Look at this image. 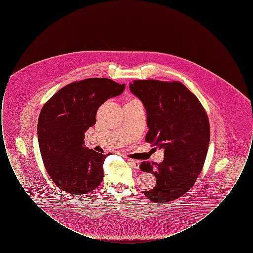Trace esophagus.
Instances as JSON below:
<instances>
[{"label":"esophagus","instance_id":"1","mask_svg":"<svg viewBox=\"0 0 253 253\" xmlns=\"http://www.w3.org/2000/svg\"><path fill=\"white\" fill-rule=\"evenodd\" d=\"M127 160H128V163L132 166V168H139V161L138 160H134V159H131V158H128Z\"/></svg>","mask_w":253,"mask_h":253}]
</instances>
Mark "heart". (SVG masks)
Masks as SVG:
<instances>
[{
	"instance_id": "heart-1",
	"label": "heart",
	"mask_w": 253,
	"mask_h": 253,
	"mask_svg": "<svg viewBox=\"0 0 253 253\" xmlns=\"http://www.w3.org/2000/svg\"><path fill=\"white\" fill-rule=\"evenodd\" d=\"M132 100H136V99H130V100H128V101H132Z\"/></svg>"
}]
</instances>
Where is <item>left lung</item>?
Here are the masks:
<instances>
[{
  "mask_svg": "<svg viewBox=\"0 0 253 253\" xmlns=\"http://www.w3.org/2000/svg\"><path fill=\"white\" fill-rule=\"evenodd\" d=\"M130 90L147 111L145 140L165 150L161 163L139 166L157 178L155 188L144 194L156 203L175 200L193 187L204 166L211 135L207 112L180 82L138 80Z\"/></svg>",
  "mask_w": 253,
  "mask_h": 253,
  "instance_id": "left-lung-1",
  "label": "left lung"
}]
</instances>
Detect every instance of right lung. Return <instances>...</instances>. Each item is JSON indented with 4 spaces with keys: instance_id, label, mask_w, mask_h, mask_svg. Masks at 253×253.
Segmentation results:
<instances>
[{
    "instance_id": "1",
    "label": "right lung",
    "mask_w": 253,
    "mask_h": 253,
    "mask_svg": "<svg viewBox=\"0 0 253 253\" xmlns=\"http://www.w3.org/2000/svg\"><path fill=\"white\" fill-rule=\"evenodd\" d=\"M124 89L107 78H90L62 87L44 103L38 121L39 146L49 176L61 191L85 194L102 182L108 155L84 147V132L96 123L100 105Z\"/></svg>"
}]
</instances>
